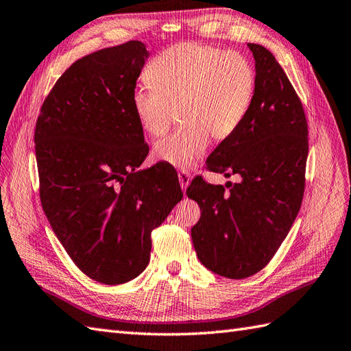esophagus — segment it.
Returning a JSON list of instances; mask_svg holds the SVG:
<instances>
[{
  "mask_svg": "<svg viewBox=\"0 0 351 351\" xmlns=\"http://www.w3.org/2000/svg\"><path fill=\"white\" fill-rule=\"evenodd\" d=\"M178 182H180V186L183 192H186L187 186L191 184V176L189 173H186V171H178Z\"/></svg>",
  "mask_w": 351,
  "mask_h": 351,
  "instance_id": "esophagus-1",
  "label": "esophagus"
}]
</instances>
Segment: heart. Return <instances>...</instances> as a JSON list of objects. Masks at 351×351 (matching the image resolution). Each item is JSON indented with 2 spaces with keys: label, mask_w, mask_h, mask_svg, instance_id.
Wrapping results in <instances>:
<instances>
[{
  "label": "heart",
  "mask_w": 351,
  "mask_h": 351,
  "mask_svg": "<svg viewBox=\"0 0 351 351\" xmlns=\"http://www.w3.org/2000/svg\"><path fill=\"white\" fill-rule=\"evenodd\" d=\"M149 88L132 93V110L143 131L158 138L177 116L182 126L159 141L153 158L176 168H192L213 140H225L243 123L254 95L249 59L237 52L180 43L156 55L144 70Z\"/></svg>",
  "instance_id": "obj_1"
}]
</instances>
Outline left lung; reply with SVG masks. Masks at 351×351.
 <instances>
[{"label": "left lung", "mask_w": 351, "mask_h": 351, "mask_svg": "<svg viewBox=\"0 0 351 351\" xmlns=\"http://www.w3.org/2000/svg\"><path fill=\"white\" fill-rule=\"evenodd\" d=\"M256 86L240 128L213 150L207 168L240 182L192 180L201 217L192 241L205 268L245 278L268 265L298 216L305 189L308 126L301 99L268 49L249 43Z\"/></svg>", "instance_id": "obj_1"}]
</instances>
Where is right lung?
<instances>
[{
	"instance_id": "obj_1",
	"label": "right lung",
	"mask_w": 351,
	"mask_h": 351,
	"mask_svg": "<svg viewBox=\"0 0 351 351\" xmlns=\"http://www.w3.org/2000/svg\"><path fill=\"white\" fill-rule=\"evenodd\" d=\"M149 52L128 41L83 56L59 77L40 110V199L58 240L89 278L122 285L150 261L152 230L183 192L156 164L134 114L132 93Z\"/></svg>"
}]
</instances>
